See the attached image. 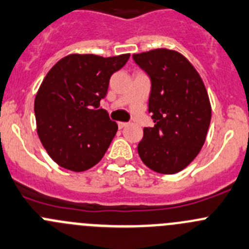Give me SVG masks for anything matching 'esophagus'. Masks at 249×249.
I'll list each match as a JSON object with an SVG mask.
<instances>
[{
	"label": "esophagus",
	"mask_w": 249,
	"mask_h": 249,
	"mask_svg": "<svg viewBox=\"0 0 249 249\" xmlns=\"http://www.w3.org/2000/svg\"><path fill=\"white\" fill-rule=\"evenodd\" d=\"M127 125H129V123H124V122L118 123V126H119V129H123V127L127 126Z\"/></svg>",
	"instance_id": "34e87169"
}]
</instances>
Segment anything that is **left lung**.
Masks as SVG:
<instances>
[{
    "instance_id": "obj_1",
    "label": "left lung",
    "mask_w": 249,
    "mask_h": 249,
    "mask_svg": "<svg viewBox=\"0 0 249 249\" xmlns=\"http://www.w3.org/2000/svg\"><path fill=\"white\" fill-rule=\"evenodd\" d=\"M132 59L151 80L148 112L154 123L143 129L137 146L140 158L157 173H178L206 141L212 118L206 86L176 51L158 48L132 54Z\"/></svg>"
}]
</instances>
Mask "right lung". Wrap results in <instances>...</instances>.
Instances as JSON below:
<instances>
[{"label": "right lung", "instance_id": "obj_1", "mask_svg": "<svg viewBox=\"0 0 249 249\" xmlns=\"http://www.w3.org/2000/svg\"><path fill=\"white\" fill-rule=\"evenodd\" d=\"M130 54H71L53 66L35 98L37 134L62 168L85 171L103 158L118 125L100 106L109 79Z\"/></svg>", "mask_w": 249, "mask_h": 249}]
</instances>
